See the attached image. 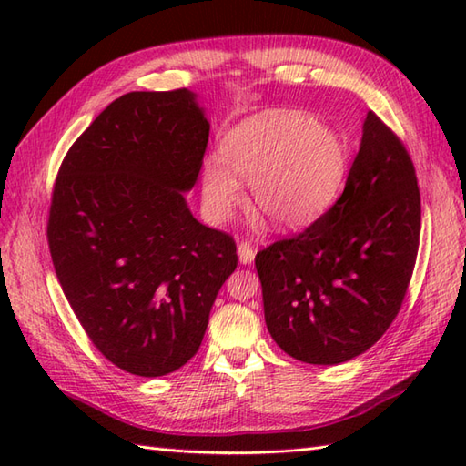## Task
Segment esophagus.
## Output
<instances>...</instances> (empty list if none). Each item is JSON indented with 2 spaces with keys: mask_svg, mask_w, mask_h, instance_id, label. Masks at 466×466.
<instances>
[{
  "mask_svg": "<svg viewBox=\"0 0 466 466\" xmlns=\"http://www.w3.org/2000/svg\"><path fill=\"white\" fill-rule=\"evenodd\" d=\"M254 256H256V250L252 248L250 244H238V258H240V264H252L254 262Z\"/></svg>",
  "mask_w": 466,
  "mask_h": 466,
  "instance_id": "esophagus-1",
  "label": "esophagus"
}]
</instances>
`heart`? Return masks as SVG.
Wrapping results in <instances>:
<instances>
[{
	"instance_id": "heart-1",
	"label": "heart",
	"mask_w": 466,
	"mask_h": 466,
	"mask_svg": "<svg viewBox=\"0 0 466 466\" xmlns=\"http://www.w3.org/2000/svg\"><path fill=\"white\" fill-rule=\"evenodd\" d=\"M222 160L202 166V196L212 222L230 220L248 182L252 202L280 230L312 224L340 192L349 144L334 127L300 110H268L226 134ZM258 224V220H256Z\"/></svg>"
}]
</instances>
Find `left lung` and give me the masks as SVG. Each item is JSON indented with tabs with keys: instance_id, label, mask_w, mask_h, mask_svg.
Returning a JSON list of instances; mask_svg holds the SVG:
<instances>
[{
	"instance_id": "left-lung-1",
	"label": "left lung",
	"mask_w": 466,
	"mask_h": 466,
	"mask_svg": "<svg viewBox=\"0 0 466 466\" xmlns=\"http://www.w3.org/2000/svg\"><path fill=\"white\" fill-rule=\"evenodd\" d=\"M419 236L410 156L369 112L339 200L299 236L256 254L274 342L296 360L329 366L369 350L400 310Z\"/></svg>"
}]
</instances>
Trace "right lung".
Listing matches in <instances>:
<instances>
[{"label": "right lung", "mask_w": 466, "mask_h": 466, "mask_svg": "<svg viewBox=\"0 0 466 466\" xmlns=\"http://www.w3.org/2000/svg\"><path fill=\"white\" fill-rule=\"evenodd\" d=\"M190 90L130 92L77 137L47 220L57 280L94 346L136 376L198 352L218 290L236 270L232 236L186 204L208 146Z\"/></svg>", "instance_id": "right-lung-1"}]
</instances>
